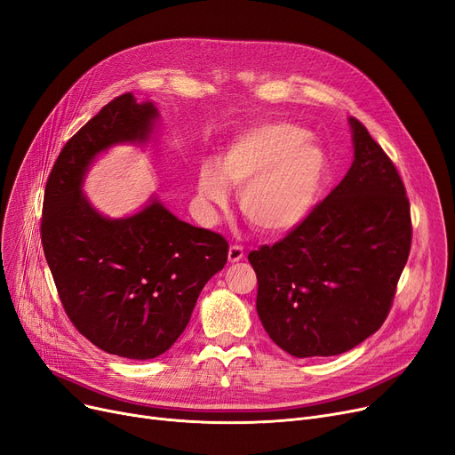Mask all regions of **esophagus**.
<instances>
[{
    "label": "esophagus",
    "instance_id": "esophagus-1",
    "mask_svg": "<svg viewBox=\"0 0 455 455\" xmlns=\"http://www.w3.org/2000/svg\"><path fill=\"white\" fill-rule=\"evenodd\" d=\"M245 256V252H243V247L242 245H230V249H228V262H240L242 259Z\"/></svg>",
    "mask_w": 455,
    "mask_h": 455
}]
</instances>
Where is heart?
I'll return each instance as SVG.
<instances>
[{
    "mask_svg": "<svg viewBox=\"0 0 455 455\" xmlns=\"http://www.w3.org/2000/svg\"><path fill=\"white\" fill-rule=\"evenodd\" d=\"M329 174L325 150L305 128L271 121L245 128L221 152L217 167L196 176L203 220L212 225L228 203L227 186L240 189V210L262 234L283 235L301 227L318 204Z\"/></svg>",
    "mask_w": 455,
    "mask_h": 455,
    "instance_id": "obj_1",
    "label": "heart"
}]
</instances>
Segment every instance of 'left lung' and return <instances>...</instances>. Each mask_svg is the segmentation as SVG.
<instances>
[{
    "label": "left lung",
    "mask_w": 455,
    "mask_h": 455,
    "mask_svg": "<svg viewBox=\"0 0 455 455\" xmlns=\"http://www.w3.org/2000/svg\"><path fill=\"white\" fill-rule=\"evenodd\" d=\"M349 126L344 180L284 240L249 252L259 318L298 359L340 355L378 331L411 251L400 174L357 118Z\"/></svg>",
    "instance_id": "obj_1"
}]
</instances>
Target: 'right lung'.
<instances>
[{"label":"right lung","mask_w":455,"mask_h":455,"mask_svg":"<svg viewBox=\"0 0 455 455\" xmlns=\"http://www.w3.org/2000/svg\"><path fill=\"white\" fill-rule=\"evenodd\" d=\"M160 121L152 100L126 92L104 106L63 147L48 176L43 247L74 327L116 357L165 353L189 323L199 293L227 264L221 234L172 215L157 196L132 215H102L84 193L96 157L145 145Z\"/></svg>","instance_id":"obj_1"}]
</instances>
